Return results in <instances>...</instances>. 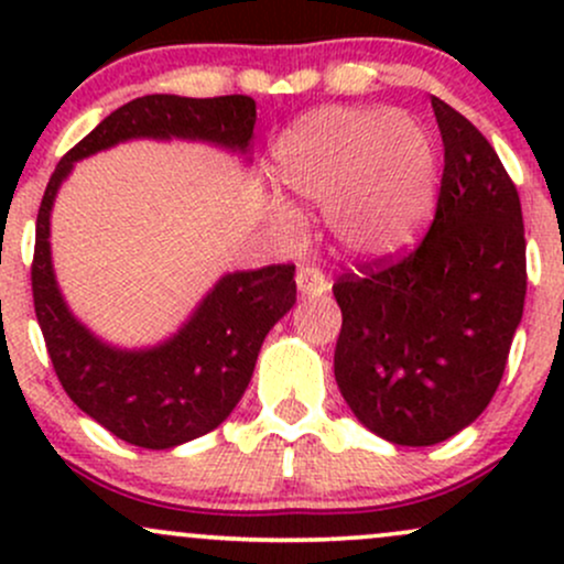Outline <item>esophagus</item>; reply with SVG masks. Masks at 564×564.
I'll return each instance as SVG.
<instances>
[{"instance_id": "esophagus-1", "label": "esophagus", "mask_w": 564, "mask_h": 564, "mask_svg": "<svg viewBox=\"0 0 564 564\" xmlns=\"http://www.w3.org/2000/svg\"><path fill=\"white\" fill-rule=\"evenodd\" d=\"M296 289H300L302 296H321L332 289V283L315 264H300L296 268Z\"/></svg>"}]
</instances>
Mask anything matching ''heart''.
Wrapping results in <instances>:
<instances>
[{
    "label": "heart",
    "instance_id": "1",
    "mask_svg": "<svg viewBox=\"0 0 564 564\" xmlns=\"http://www.w3.org/2000/svg\"><path fill=\"white\" fill-rule=\"evenodd\" d=\"M273 174L294 196L326 204V228L341 254L384 260L403 251L430 215L437 156L408 113L328 106L281 134ZM270 212L286 228L296 223L286 200H273Z\"/></svg>",
    "mask_w": 564,
    "mask_h": 564
}]
</instances>
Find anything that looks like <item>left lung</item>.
<instances>
[{"mask_svg": "<svg viewBox=\"0 0 564 564\" xmlns=\"http://www.w3.org/2000/svg\"><path fill=\"white\" fill-rule=\"evenodd\" d=\"M445 148L432 228L398 262L334 283V377L358 422L435 445L488 408L522 321L528 273L517 187L482 132L432 97Z\"/></svg>", "mask_w": 564, "mask_h": 564, "instance_id": "1", "label": "left lung"}]
</instances>
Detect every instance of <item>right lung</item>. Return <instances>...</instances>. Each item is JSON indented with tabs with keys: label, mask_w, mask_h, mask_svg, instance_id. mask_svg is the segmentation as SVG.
I'll use <instances>...</instances> for the list:
<instances>
[{
	"label": "right lung",
	"mask_w": 564,
	"mask_h": 564,
	"mask_svg": "<svg viewBox=\"0 0 564 564\" xmlns=\"http://www.w3.org/2000/svg\"><path fill=\"white\" fill-rule=\"evenodd\" d=\"M254 121L257 102L246 95L129 100L61 159L39 206L31 289L50 360L68 398L138 448H174L230 416L264 336L294 307V264L223 275L170 339L142 349L116 347L89 332L57 289L50 251L55 196L76 161L127 140H198L249 156Z\"/></svg>",
	"instance_id": "add662e5"
}]
</instances>
